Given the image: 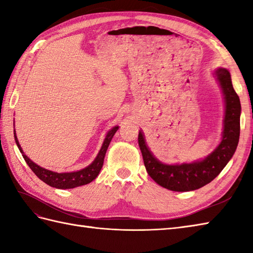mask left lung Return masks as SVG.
<instances>
[{
    "instance_id": "8db88e82",
    "label": "left lung",
    "mask_w": 253,
    "mask_h": 253,
    "mask_svg": "<svg viewBox=\"0 0 253 253\" xmlns=\"http://www.w3.org/2000/svg\"><path fill=\"white\" fill-rule=\"evenodd\" d=\"M215 75L225 95L226 111L222 142L207 159L201 162L180 165L161 163L149 150L142 130L139 131L138 142L148 174L155 182L166 189L190 191L206 186L221 173L236 151L240 133L241 106L239 96L234 90L227 69L218 68Z\"/></svg>"
}]
</instances>
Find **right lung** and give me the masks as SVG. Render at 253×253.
<instances>
[{"label":"right lung","instance_id":"right-lung-1","mask_svg":"<svg viewBox=\"0 0 253 253\" xmlns=\"http://www.w3.org/2000/svg\"><path fill=\"white\" fill-rule=\"evenodd\" d=\"M117 129H118V126L112 128V129L107 132L106 138L103 144H102V148L100 150L98 157L95 158V160L92 163L84 169L72 171V173H56V171L45 169L43 168H41V166L37 165L36 163L32 162L30 159H28V157H27L26 154H24L23 150H21V147L19 146L17 137H16V133L14 136H15V141L17 143V147L19 149V151L21 152V154H23V158L25 159L26 163L29 165L31 170L34 171V173L39 177L42 181L45 182L46 185H49L51 187L58 188V189H71V188L89 184V182L95 179V177L99 175L102 166H103L106 150L109 148V144L112 140L113 136H114V133L117 131Z\"/></svg>","mask_w":253,"mask_h":253}]
</instances>
